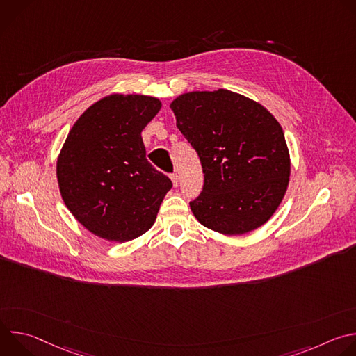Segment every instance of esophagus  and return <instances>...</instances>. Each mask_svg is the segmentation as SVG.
<instances>
[{"mask_svg":"<svg viewBox=\"0 0 356 356\" xmlns=\"http://www.w3.org/2000/svg\"><path fill=\"white\" fill-rule=\"evenodd\" d=\"M170 179H172L173 187H177V186H179V175H177V173H173V175L170 176Z\"/></svg>","mask_w":356,"mask_h":356,"instance_id":"esophagus-1","label":"esophagus"}]
</instances>
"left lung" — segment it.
<instances>
[{
	"instance_id": "8db88e82",
	"label": "left lung",
	"mask_w": 356,
	"mask_h": 356,
	"mask_svg": "<svg viewBox=\"0 0 356 356\" xmlns=\"http://www.w3.org/2000/svg\"><path fill=\"white\" fill-rule=\"evenodd\" d=\"M170 108L204 173V187L190 202L197 221L222 235L266 224L286 194L291 166L273 114L225 88L180 94Z\"/></svg>"
}]
</instances>
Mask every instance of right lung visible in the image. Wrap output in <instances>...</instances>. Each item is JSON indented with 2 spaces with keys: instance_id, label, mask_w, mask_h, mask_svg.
<instances>
[{
  "instance_id": "obj_1",
  "label": "right lung",
  "mask_w": 356,
  "mask_h": 356,
  "mask_svg": "<svg viewBox=\"0 0 356 356\" xmlns=\"http://www.w3.org/2000/svg\"><path fill=\"white\" fill-rule=\"evenodd\" d=\"M161 108L156 97L106 95L79 117L60 149V195L98 238L128 242L156 221L172 181L147 162L140 132Z\"/></svg>"
}]
</instances>
